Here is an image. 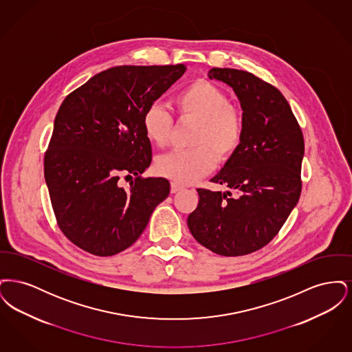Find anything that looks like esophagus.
<instances>
[{
  "instance_id": "34e87169",
  "label": "esophagus",
  "mask_w": 352,
  "mask_h": 352,
  "mask_svg": "<svg viewBox=\"0 0 352 352\" xmlns=\"http://www.w3.org/2000/svg\"><path fill=\"white\" fill-rule=\"evenodd\" d=\"M184 188V186H181V184H175V182H171V186H170V191H171V194H175V192H178V191H181Z\"/></svg>"
}]
</instances>
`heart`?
Wrapping results in <instances>:
<instances>
[{
	"instance_id": "b5f03b06",
	"label": "heart",
	"mask_w": 352,
	"mask_h": 352,
	"mask_svg": "<svg viewBox=\"0 0 352 352\" xmlns=\"http://www.w3.org/2000/svg\"><path fill=\"white\" fill-rule=\"evenodd\" d=\"M181 118L198 121L192 149L170 151L155 160L154 170L175 184H192L226 161L240 148L245 122L243 112L228 102L227 94L207 80L188 84L175 99ZM173 118L160 104H151L142 116V131L151 145H168Z\"/></svg>"
}]
</instances>
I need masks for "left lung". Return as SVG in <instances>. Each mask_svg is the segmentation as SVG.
<instances>
[{
  "instance_id": "8db88e82",
  "label": "left lung",
  "mask_w": 352,
  "mask_h": 352,
  "mask_svg": "<svg viewBox=\"0 0 352 352\" xmlns=\"http://www.w3.org/2000/svg\"><path fill=\"white\" fill-rule=\"evenodd\" d=\"M208 78L234 89L245 131L240 148L211 179L231 191L198 188L199 203L187 226L207 250L244 256L267 245L298 203L303 134L276 87L234 68H211Z\"/></svg>"
}]
</instances>
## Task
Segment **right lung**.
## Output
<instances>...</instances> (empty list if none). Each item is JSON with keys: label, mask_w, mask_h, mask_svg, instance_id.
<instances>
[{"label": "right lung", "mask_w": 352, "mask_h": 352, "mask_svg": "<svg viewBox=\"0 0 352 352\" xmlns=\"http://www.w3.org/2000/svg\"><path fill=\"white\" fill-rule=\"evenodd\" d=\"M184 71V65L108 68L62 102L45 179L59 228L80 250L107 257L129 248L168 198L166 178L141 177L151 162L142 116ZM121 175L136 177L128 189Z\"/></svg>", "instance_id": "right-lung-1"}]
</instances>
